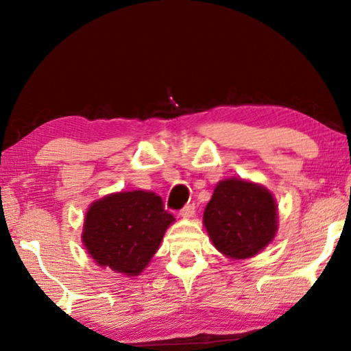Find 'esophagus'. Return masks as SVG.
<instances>
[{"label":"esophagus","instance_id":"obj_1","mask_svg":"<svg viewBox=\"0 0 351 351\" xmlns=\"http://www.w3.org/2000/svg\"><path fill=\"white\" fill-rule=\"evenodd\" d=\"M180 215H181V217H184V218H190V217H193V215H195V204H187V206H184L182 209H181V212H180Z\"/></svg>","mask_w":351,"mask_h":351}]
</instances>
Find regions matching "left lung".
Instances as JSON below:
<instances>
[{"mask_svg": "<svg viewBox=\"0 0 351 351\" xmlns=\"http://www.w3.org/2000/svg\"><path fill=\"white\" fill-rule=\"evenodd\" d=\"M204 226L219 252L230 258L252 257L274 239L276 201L257 184L221 181L206 206Z\"/></svg>", "mask_w": 351, "mask_h": 351, "instance_id": "1", "label": "left lung"}]
</instances>
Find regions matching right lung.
<instances>
[{
	"label": "right lung",
	"mask_w": 351,
	"mask_h": 351,
	"mask_svg": "<svg viewBox=\"0 0 351 351\" xmlns=\"http://www.w3.org/2000/svg\"><path fill=\"white\" fill-rule=\"evenodd\" d=\"M173 221V215L165 210L158 195L144 190L121 192L90 207L82 239L100 266L138 276Z\"/></svg>",
	"instance_id": "add662e5"
}]
</instances>
